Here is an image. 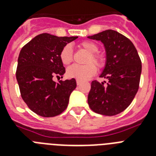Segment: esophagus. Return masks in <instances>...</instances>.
<instances>
[{"instance_id":"1","label":"esophagus","mask_w":156,"mask_h":156,"mask_svg":"<svg viewBox=\"0 0 156 156\" xmlns=\"http://www.w3.org/2000/svg\"><path fill=\"white\" fill-rule=\"evenodd\" d=\"M76 83H77V85H80V84L82 83V81L80 80H76Z\"/></svg>"}]
</instances>
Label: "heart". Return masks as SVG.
<instances>
[{"label":"heart","mask_w":156,"mask_h":156,"mask_svg":"<svg viewBox=\"0 0 156 156\" xmlns=\"http://www.w3.org/2000/svg\"><path fill=\"white\" fill-rule=\"evenodd\" d=\"M80 48L88 53L86 57V65L74 64L67 69V76L69 78L86 80L94 76L96 73V64L97 68L103 69L106 64V57L99 52V46L92 41H83L79 44ZM60 59L65 65L71 64L73 60V48L70 44H66L60 52ZM94 63L95 64H94Z\"/></svg>","instance_id":"heart-1"}]
</instances>
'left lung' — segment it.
<instances>
[{
  "label": "left lung",
  "instance_id": "1",
  "mask_svg": "<svg viewBox=\"0 0 156 156\" xmlns=\"http://www.w3.org/2000/svg\"><path fill=\"white\" fill-rule=\"evenodd\" d=\"M87 37L104 44L107 61L100 77L108 80L107 85L92 81L88 105L100 115H117L129 106L138 92L141 60L132 41L116 31L108 29Z\"/></svg>",
  "mask_w": 156,
  "mask_h": 156
}]
</instances>
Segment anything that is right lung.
Here are the masks:
<instances>
[{"label": "right lung", "mask_w": 156, "mask_h": 156, "mask_svg": "<svg viewBox=\"0 0 156 156\" xmlns=\"http://www.w3.org/2000/svg\"><path fill=\"white\" fill-rule=\"evenodd\" d=\"M78 37H56L42 33L27 43L18 57L16 77L20 95L30 110L43 117L60 115L68 107L69 96L76 87L74 78L53 81L65 69L60 52Z\"/></svg>", "instance_id": "right-lung-1"}]
</instances>
